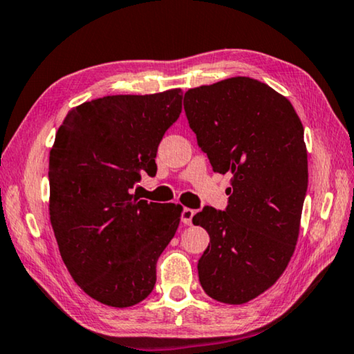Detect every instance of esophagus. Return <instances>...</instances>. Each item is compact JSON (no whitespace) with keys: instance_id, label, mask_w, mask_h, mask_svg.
Segmentation results:
<instances>
[{"instance_id":"esophagus-1","label":"esophagus","mask_w":354,"mask_h":354,"mask_svg":"<svg viewBox=\"0 0 354 354\" xmlns=\"http://www.w3.org/2000/svg\"><path fill=\"white\" fill-rule=\"evenodd\" d=\"M194 215H195V211H194V209H190V207H184V209H183V212H181V221H183L184 225L190 226V225H192V218H194Z\"/></svg>"}]
</instances>
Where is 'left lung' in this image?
Segmentation results:
<instances>
[{"instance_id":"obj_1","label":"left lung","mask_w":354,"mask_h":354,"mask_svg":"<svg viewBox=\"0 0 354 354\" xmlns=\"http://www.w3.org/2000/svg\"><path fill=\"white\" fill-rule=\"evenodd\" d=\"M189 127L214 171L231 173L225 211L192 221L211 242L198 261L209 297L243 304L272 287L295 251L308 190L303 124L270 86L237 76L184 95Z\"/></svg>"}]
</instances>
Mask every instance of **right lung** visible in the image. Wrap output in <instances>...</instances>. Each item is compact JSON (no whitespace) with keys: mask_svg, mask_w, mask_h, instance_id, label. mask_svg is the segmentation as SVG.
<instances>
[{"mask_svg":"<svg viewBox=\"0 0 354 354\" xmlns=\"http://www.w3.org/2000/svg\"><path fill=\"white\" fill-rule=\"evenodd\" d=\"M181 88L112 95L71 109L50 151V220L71 278L113 308L140 303L183 207L133 195L183 109Z\"/></svg>","mask_w":354,"mask_h":354,"instance_id":"right-lung-1","label":"right lung"}]
</instances>
